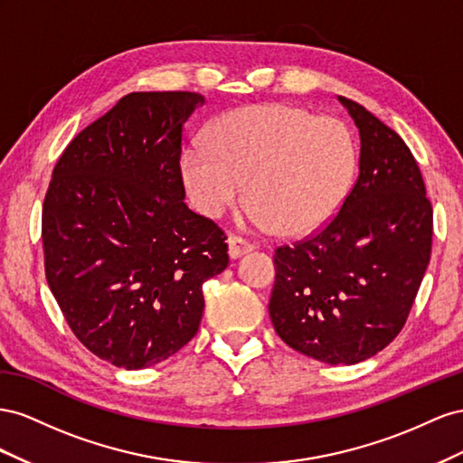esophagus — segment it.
Segmentation results:
<instances>
[{
    "label": "esophagus",
    "mask_w": 463,
    "mask_h": 463,
    "mask_svg": "<svg viewBox=\"0 0 463 463\" xmlns=\"http://www.w3.org/2000/svg\"><path fill=\"white\" fill-rule=\"evenodd\" d=\"M254 248L256 246L252 242H248L246 239H242V236H231V239H229V256L232 260L241 258V256H244L248 252H252Z\"/></svg>",
    "instance_id": "1"
}]
</instances>
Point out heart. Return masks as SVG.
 <instances>
[{"instance_id":"b5f03b06","label":"heart","mask_w":463,"mask_h":463,"mask_svg":"<svg viewBox=\"0 0 463 463\" xmlns=\"http://www.w3.org/2000/svg\"><path fill=\"white\" fill-rule=\"evenodd\" d=\"M203 145L180 156L186 190L202 213L219 217L242 194L252 221L279 236L318 232L345 203L359 173L351 128L288 104L222 114Z\"/></svg>"}]
</instances>
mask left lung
<instances>
[{
  "label": "left lung",
  "mask_w": 463,
  "mask_h": 463,
  "mask_svg": "<svg viewBox=\"0 0 463 463\" xmlns=\"http://www.w3.org/2000/svg\"><path fill=\"white\" fill-rule=\"evenodd\" d=\"M359 128V178L322 231L275 250L269 316L288 347L356 364L395 339L413 307L432 244V205L403 139L339 97Z\"/></svg>",
  "instance_id": "left-lung-1"
}]
</instances>
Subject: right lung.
I'll use <instances>...</instances> for the list:
<instances>
[{
  "instance_id": "add662e5",
  "label": "right lung",
  "mask_w": 463,
  "mask_h": 463,
  "mask_svg": "<svg viewBox=\"0 0 463 463\" xmlns=\"http://www.w3.org/2000/svg\"><path fill=\"white\" fill-rule=\"evenodd\" d=\"M200 92H129L77 134L43 207L44 269L83 345L126 371L197 334L202 285L229 266L227 236L184 203L182 128Z\"/></svg>"
}]
</instances>
